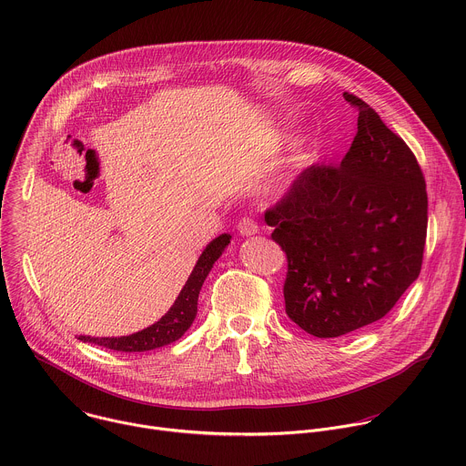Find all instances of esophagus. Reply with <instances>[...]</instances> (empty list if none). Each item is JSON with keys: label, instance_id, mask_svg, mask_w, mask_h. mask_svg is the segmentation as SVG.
I'll use <instances>...</instances> for the list:
<instances>
[{"label": "esophagus", "instance_id": "obj_1", "mask_svg": "<svg viewBox=\"0 0 466 466\" xmlns=\"http://www.w3.org/2000/svg\"><path fill=\"white\" fill-rule=\"evenodd\" d=\"M238 230H239L241 236H254V234L259 232V227H258V223H256L252 218L243 216V218L238 221Z\"/></svg>", "mask_w": 466, "mask_h": 466}]
</instances>
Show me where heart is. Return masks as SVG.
<instances>
[{
  "label": "heart",
  "mask_w": 466,
  "mask_h": 466,
  "mask_svg": "<svg viewBox=\"0 0 466 466\" xmlns=\"http://www.w3.org/2000/svg\"><path fill=\"white\" fill-rule=\"evenodd\" d=\"M301 163H303V159H301Z\"/></svg>",
  "instance_id": "b5f03b06"
}]
</instances>
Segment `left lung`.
Listing matches in <instances>:
<instances>
[{"label":"left lung","mask_w":466,"mask_h":466,"mask_svg":"<svg viewBox=\"0 0 466 466\" xmlns=\"http://www.w3.org/2000/svg\"><path fill=\"white\" fill-rule=\"evenodd\" d=\"M360 112L339 167L312 165L265 212L287 254V316L316 338H338L385 318L418 279L429 223L423 170L378 112Z\"/></svg>","instance_id":"obj_1"}]
</instances>
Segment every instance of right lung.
Instances as JSON below:
<instances>
[{
	"label": "right lung",
	"instance_id": "add662e5",
	"mask_svg": "<svg viewBox=\"0 0 466 466\" xmlns=\"http://www.w3.org/2000/svg\"><path fill=\"white\" fill-rule=\"evenodd\" d=\"M230 243L228 234L218 236L214 241L207 245L203 254L199 256L190 278L187 279L185 287L181 289L177 299L170 307V310L154 325L148 329L136 332L132 336H121V338H90V336H79L83 343H94L110 350L117 352H147L154 350L165 345H170L177 341L192 325L196 314H198V296L203 287V281L207 279L212 265L218 261V258L223 254L225 247Z\"/></svg>",
	"mask_w": 466,
	"mask_h": 466
}]
</instances>
